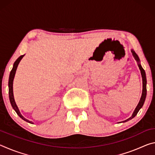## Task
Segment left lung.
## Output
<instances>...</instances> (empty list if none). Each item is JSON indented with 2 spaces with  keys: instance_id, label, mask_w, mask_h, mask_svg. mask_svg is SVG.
Segmentation results:
<instances>
[{
  "instance_id": "left-lung-1",
  "label": "left lung",
  "mask_w": 155,
  "mask_h": 155,
  "mask_svg": "<svg viewBox=\"0 0 155 155\" xmlns=\"http://www.w3.org/2000/svg\"><path fill=\"white\" fill-rule=\"evenodd\" d=\"M132 53H133V57H135V59L137 60V61L139 62L140 61V59H139L138 57L137 54H136L135 52L134 51H132ZM138 66H139V68H140V71H141V77H142V81H143V90H142V94H141V97L140 98V102H139V103L137 104V107H136V109H135L134 112H133V114L132 115V116H131L130 117H129V118L127 119V120H125V121H124L123 122H127L128 121V120H131L132 118H133L137 114L138 111H140V109L142 107V106L143 105V103L144 102H145V99H146V73H145V71H144V70L142 68V67L141 66V65L139 64H138Z\"/></svg>"
}]
</instances>
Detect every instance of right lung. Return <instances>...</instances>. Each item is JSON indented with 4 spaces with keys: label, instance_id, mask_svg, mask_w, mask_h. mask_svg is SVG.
Masks as SVG:
<instances>
[{
    "label": "right lung",
    "instance_id": "right-lung-1",
    "mask_svg": "<svg viewBox=\"0 0 155 155\" xmlns=\"http://www.w3.org/2000/svg\"><path fill=\"white\" fill-rule=\"evenodd\" d=\"M25 56L24 55H21L17 59L16 61L14 62V66H13V68L11 72H10V74H9V100H10V103H11L12 106L13 107V109H14L15 112L17 113V114L19 115V116L22 118V120H24L25 121L27 122H29L31 124H33V122L31 121H29V120H27L26 118H25L24 117L22 116V115H21L20 112L19 111V109H18V107L16 105V104H15V102L14 101V94H13V81H14V76L15 74V71H16V69H17V67L18 64H19V63L20 61V60L22 59V57Z\"/></svg>",
    "mask_w": 155,
    "mask_h": 155
}]
</instances>
